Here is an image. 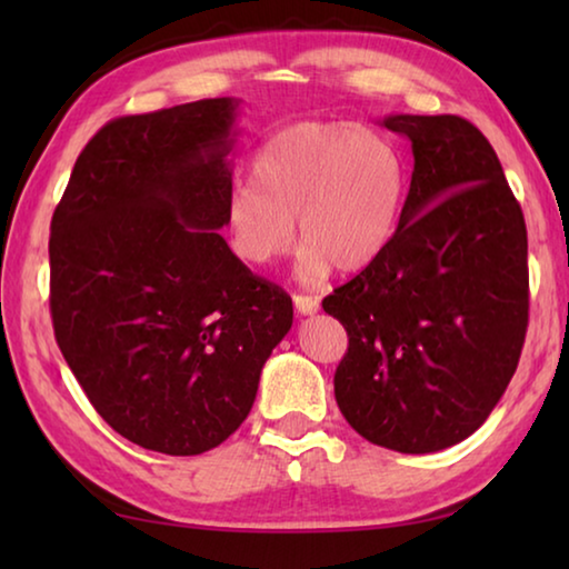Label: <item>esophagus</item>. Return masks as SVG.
Instances as JSON below:
<instances>
[{"mask_svg": "<svg viewBox=\"0 0 569 569\" xmlns=\"http://www.w3.org/2000/svg\"><path fill=\"white\" fill-rule=\"evenodd\" d=\"M293 306L298 313L313 316L316 311H319L321 303H319V298H313V296H293Z\"/></svg>", "mask_w": 569, "mask_h": 569, "instance_id": "1", "label": "esophagus"}]
</instances>
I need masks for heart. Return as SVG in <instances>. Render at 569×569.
Returning a JSON list of instances; mask_svg holds the SVG:
<instances>
[{"instance_id":"obj_1","label":"heart","mask_w":569,"mask_h":569,"mask_svg":"<svg viewBox=\"0 0 569 569\" xmlns=\"http://www.w3.org/2000/svg\"><path fill=\"white\" fill-rule=\"evenodd\" d=\"M253 188L226 200V236L240 261L266 268L306 243L298 271L306 281L339 266L361 271L397 236L407 170L393 142L356 122H298L276 132L250 160Z\"/></svg>"}]
</instances>
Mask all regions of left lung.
<instances>
[{
	"instance_id": "left-lung-1",
	"label": "left lung",
	"mask_w": 569,
	"mask_h": 569,
	"mask_svg": "<svg viewBox=\"0 0 569 569\" xmlns=\"http://www.w3.org/2000/svg\"><path fill=\"white\" fill-rule=\"evenodd\" d=\"M413 170L397 236L323 311L349 333L346 421L401 455L455 447L515 377L529 311L527 228L497 152L457 114H389Z\"/></svg>"
}]
</instances>
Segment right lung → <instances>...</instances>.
Wrapping results in <instances>:
<instances>
[{
    "label": "right lung",
    "mask_w": 569,
    "mask_h": 569,
    "mask_svg": "<svg viewBox=\"0 0 569 569\" xmlns=\"http://www.w3.org/2000/svg\"><path fill=\"white\" fill-rule=\"evenodd\" d=\"M233 98L104 124L52 216L54 339L100 417L142 449L233 435L293 303L218 233L233 190Z\"/></svg>",
    "instance_id": "right-lung-1"
}]
</instances>
